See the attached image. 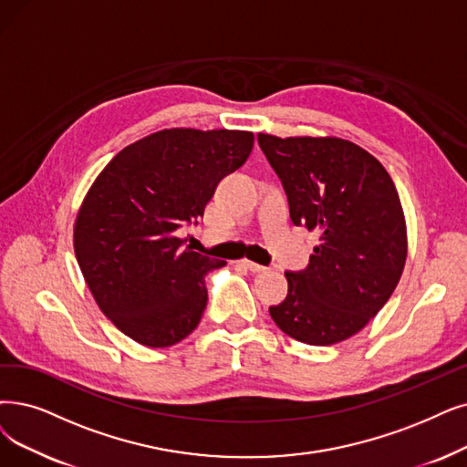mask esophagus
<instances>
[{
	"instance_id": "1",
	"label": "esophagus",
	"mask_w": 467,
	"mask_h": 467,
	"mask_svg": "<svg viewBox=\"0 0 467 467\" xmlns=\"http://www.w3.org/2000/svg\"><path fill=\"white\" fill-rule=\"evenodd\" d=\"M241 263V266L244 268H247L249 272H253V274H265L268 268L266 266H260V265H256V263H253V260H247V258H244V260H239Z\"/></svg>"
}]
</instances>
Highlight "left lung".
I'll return each instance as SVG.
<instances>
[{
  "mask_svg": "<svg viewBox=\"0 0 467 467\" xmlns=\"http://www.w3.org/2000/svg\"><path fill=\"white\" fill-rule=\"evenodd\" d=\"M258 143L284 183L295 226L320 232L306 270L285 272L289 291L270 306L272 320L306 345L345 341L385 306L404 270L406 220L395 183L348 140L258 134Z\"/></svg>",
  "mask_w": 467,
  "mask_h": 467,
  "instance_id": "8db88e82",
  "label": "left lung"
}]
</instances>
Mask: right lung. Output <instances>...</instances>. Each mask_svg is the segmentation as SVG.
<instances>
[{
  "label": "right lung",
  "mask_w": 467,
  "mask_h": 467,
  "mask_svg": "<svg viewBox=\"0 0 467 467\" xmlns=\"http://www.w3.org/2000/svg\"><path fill=\"white\" fill-rule=\"evenodd\" d=\"M244 130H161L124 147L91 183L74 222V253L98 306L130 339L162 348L197 327L204 274L223 260L183 247L218 182L251 155Z\"/></svg>",
  "instance_id": "right-lung-1"
}]
</instances>
